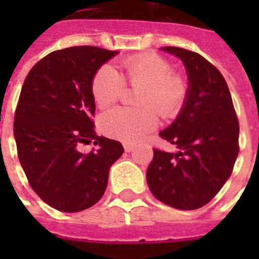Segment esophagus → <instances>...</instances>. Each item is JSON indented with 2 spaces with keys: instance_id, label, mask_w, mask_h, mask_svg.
<instances>
[{
  "instance_id": "34e87169",
  "label": "esophagus",
  "mask_w": 259,
  "mask_h": 259,
  "mask_svg": "<svg viewBox=\"0 0 259 259\" xmlns=\"http://www.w3.org/2000/svg\"><path fill=\"white\" fill-rule=\"evenodd\" d=\"M123 148L126 152H132L133 150H135V146H133V144H124Z\"/></svg>"
}]
</instances>
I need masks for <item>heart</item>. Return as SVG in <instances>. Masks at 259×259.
Wrapping results in <instances>:
<instances>
[{
    "label": "heart",
    "instance_id": "b5f03b06",
    "mask_svg": "<svg viewBox=\"0 0 259 259\" xmlns=\"http://www.w3.org/2000/svg\"><path fill=\"white\" fill-rule=\"evenodd\" d=\"M124 77L132 85H143L139 104L143 109L132 111L116 108L104 113L100 129L104 135L124 143H136L157 127L155 106L163 116H174L186 97L185 81L172 73L170 65L155 54H143L126 59ZM123 79L111 65H102L91 81V94L100 108H108L118 101L123 93Z\"/></svg>",
    "mask_w": 259,
    "mask_h": 259
}]
</instances>
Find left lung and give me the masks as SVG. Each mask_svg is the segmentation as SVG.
Instances as JSON below:
<instances>
[{
	"instance_id": "obj_1",
	"label": "left lung",
	"mask_w": 259,
	"mask_h": 259,
	"mask_svg": "<svg viewBox=\"0 0 259 259\" xmlns=\"http://www.w3.org/2000/svg\"><path fill=\"white\" fill-rule=\"evenodd\" d=\"M185 65L187 91L180 112L159 136L179 148L154 150L147 183L163 204L191 211L218 194L239 155V120L222 73L200 54L162 47Z\"/></svg>"
}]
</instances>
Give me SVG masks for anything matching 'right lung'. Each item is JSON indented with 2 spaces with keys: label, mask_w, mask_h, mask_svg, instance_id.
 Instances as JSON below:
<instances>
[{
  "label": "right lung",
  "mask_w": 259,
  "mask_h": 259,
  "mask_svg": "<svg viewBox=\"0 0 259 259\" xmlns=\"http://www.w3.org/2000/svg\"><path fill=\"white\" fill-rule=\"evenodd\" d=\"M118 51L81 46L48 54L27 74L15 112L14 136L31 189L62 212H80L100 201L113 163L123 154L119 141L97 136L91 116V81ZM97 146L83 154L80 144Z\"/></svg>",
  "instance_id": "add662e5"
}]
</instances>
